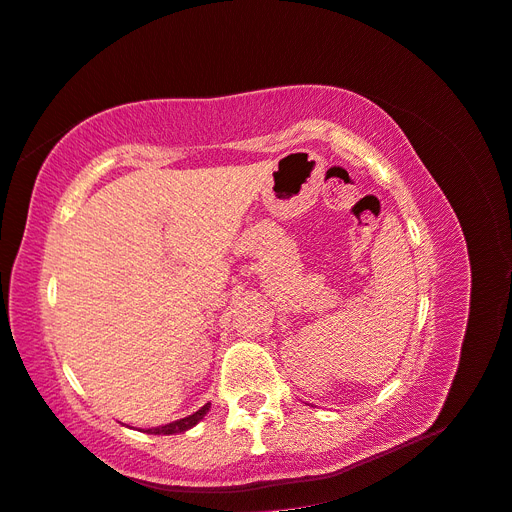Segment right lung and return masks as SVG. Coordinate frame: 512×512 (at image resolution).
<instances>
[{"label":"right lung","instance_id":"obj_1","mask_svg":"<svg viewBox=\"0 0 512 512\" xmlns=\"http://www.w3.org/2000/svg\"><path fill=\"white\" fill-rule=\"evenodd\" d=\"M208 410H210V403H206L201 407V410H197L195 414H191V416H186V418H180V420H173V422H169V425H163V427H152V429H148L145 433H152V435H173V433H184V431H188L191 427H195L197 422L208 414Z\"/></svg>","mask_w":512,"mask_h":512}]
</instances>
